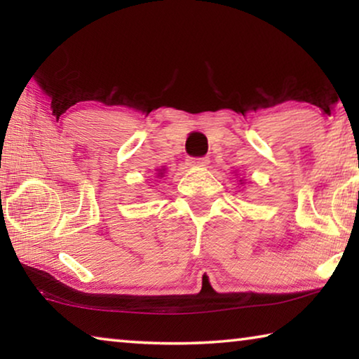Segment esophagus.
Returning <instances> with one entry per match:
<instances>
[{"label":"esophagus","mask_w":359,"mask_h":359,"mask_svg":"<svg viewBox=\"0 0 359 359\" xmlns=\"http://www.w3.org/2000/svg\"><path fill=\"white\" fill-rule=\"evenodd\" d=\"M209 158L201 156V158H188V166H208Z\"/></svg>","instance_id":"esophagus-1"}]
</instances>
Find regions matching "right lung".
<instances>
[{
	"instance_id": "add662e5",
	"label": "right lung",
	"mask_w": 359,
	"mask_h": 359,
	"mask_svg": "<svg viewBox=\"0 0 359 359\" xmlns=\"http://www.w3.org/2000/svg\"><path fill=\"white\" fill-rule=\"evenodd\" d=\"M160 174H161V175H163V172H160ZM160 174H158V175H160Z\"/></svg>"
}]
</instances>
